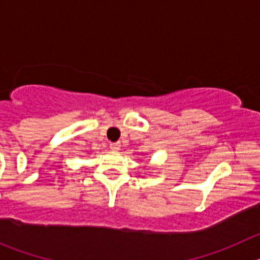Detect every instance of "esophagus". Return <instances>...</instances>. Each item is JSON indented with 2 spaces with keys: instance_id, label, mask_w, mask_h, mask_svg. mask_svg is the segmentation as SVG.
<instances>
[{
  "instance_id": "1",
  "label": "esophagus",
  "mask_w": 260,
  "mask_h": 260,
  "mask_svg": "<svg viewBox=\"0 0 260 260\" xmlns=\"http://www.w3.org/2000/svg\"><path fill=\"white\" fill-rule=\"evenodd\" d=\"M109 147H111L112 151H118V149L120 148V143L119 142H114V143H111L109 145Z\"/></svg>"
}]
</instances>
